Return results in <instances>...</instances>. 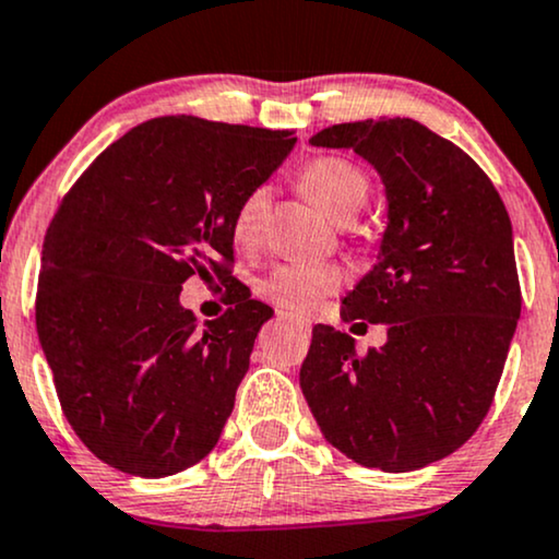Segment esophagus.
<instances>
[{
  "instance_id": "34e87169",
  "label": "esophagus",
  "mask_w": 559,
  "mask_h": 559,
  "mask_svg": "<svg viewBox=\"0 0 559 559\" xmlns=\"http://www.w3.org/2000/svg\"><path fill=\"white\" fill-rule=\"evenodd\" d=\"M278 320H284V322H288V325H294V328H299V331H309V322L307 320H301V318H297V314H288V312H278Z\"/></svg>"
}]
</instances>
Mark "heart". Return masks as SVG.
Listing matches in <instances>:
<instances>
[{"instance_id": "1", "label": "heart", "mask_w": 559, "mask_h": 559, "mask_svg": "<svg viewBox=\"0 0 559 559\" xmlns=\"http://www.w3.org/2000/svg\"><path fill=\"white\" fill-rule=\"evenodd\" d=\"M301 190L320 211L333 221H348L365 207L369 198V179L359 166L338 156H322L309 160L299 177ZM271 192L267 187H254L241 198L231 218V239L239 250H252L258 245L262 221H265ZM344 271L338 265H278L260 284V294L275 307L288 312L307 314L320 307V301L344 286Z\"/></svg>"}]
</instances>
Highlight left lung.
I'll list each match as a JSON object with an SVG mask.
<instances>
[{
    "label": "left lung",
    "mask_w": 559,
    "mask_h": 559,
    "mask_svg": "<svg viewBox=\"0 0 559 559\" xmlns=\"http://www.w3.org/2000/svg\"><path fill=\"white\" fill-rule=\"evenodd\" d=\"M309 143L352 147L385 185L378 265L341 318L382 322L388 341L359 356L352 335L314 325L301 393L359 466L416 472L459 450L492 406L521 318L510 215L479 164L414 119L333 124Z\"/></svg>",
    "instance_id": "obj_1"
}]
</instances>
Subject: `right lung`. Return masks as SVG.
I'll list each match as a JSON object with an SVG mask.
<instances>
[{
	"instance_id": "add662e5",
	"label": "right lung",
	"mask_w": 559,
	"mask_h": 559,
	"mask_svg": "<svg viewBox=\"0 0 559 559\" xmlns=\"http://www.w3.org/2000/svg\"><path fill=\"white\" fill-rule=\"evenodd\" d=\"M294 143L288 130L151 119L64 194L44 239L36 328L67 421L96 459L160 479L215 448L273 318L228 271L231 218ZM190 274L227 294L203 329L178 305Z\"/></svg>"
}]
</instances>
